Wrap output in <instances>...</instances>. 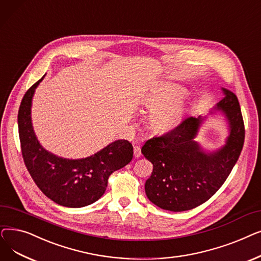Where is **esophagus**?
<instances>
[{
	"label": "esophagus",
	"instance_id": "34e87169",
	"mask_svg": "<svg viewBox=\"0 0 261 261\" xmlns=\"http://www.w3.org/2000/svg\"><path fill=\"white\" fill-rule=\"evenodd\" d=\"M134 156H135L136 158H139V157L141 156V150H140V146H138V145L134 146Z\"/></svg>",
	"mask_w": 261,
	"mask_h": 261
}]
</instances>
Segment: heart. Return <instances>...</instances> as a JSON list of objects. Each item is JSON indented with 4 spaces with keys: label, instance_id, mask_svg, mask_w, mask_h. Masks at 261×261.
<instances>
[{
    "label": "heart",
    "instance_id": "heart-1",
    "mask_svg": "<svg viewBox=\"0 0 261 261\" xmlns=\"http://www.w3.org/2000/svg\"><path fill=\"white\" fill-rule=\"evenodd\" d=\"M185 90L176 86H164L148 94L145 105L150 107L147 122L150 128L158 134L174 129L185 116V104L180 98Z\"/></svg>",
    "mask_w": 261,
    "mask_h": 261
}]
</instances>
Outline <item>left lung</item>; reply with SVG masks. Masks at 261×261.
<instances>
[{"label": "left lung", "mask_w": 261, "mask_h": 261, "mask_svg": "<svg viewBox=\"0 0 261 261\" xmlns=\"http://www.w3.org/2000/svg\"><path fill=\"white\" fill-rule=\"evenodd\" d=\"M210 110L221 113L228 124L225 144L207 152L195 141L206 117H188L174 129L147 140L141 148L153 164L152 175L145 181L148 200L161 209L185 212L208 201L224 184L242 151L244 123L238 98L227 89Z\"/></svg>", "instance_id": "obj_1"}]
</instances>
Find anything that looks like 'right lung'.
Segmentation results:
<instances>
[{
    "instance_id": "right-lung-1",
    "label": "right lung",
    "mask_w": 261,
    "mask_h": 261,
    "mask_svg": "<svg viewBox=\"0 0 261 261\" xmlns=\"http://www.w3.org/2000/svg\"><path fill=\"white\" fill-rule=\"evenodd\" d=\"M43 75L24 94L19 108L18 126L22 156L38 188L58 205L80 208L96 202L106 190L113 172L133 159V145L116 140L97 153L68 159L46 151L36 137L32 123V101Z\"/></svg>"
}]
</instances>
